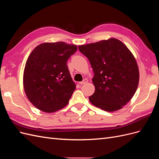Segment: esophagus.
Here are the masks:
<instances>
[{"instance_id":"34e87169","label":"esophagus","mask_w":159,"mask_h":159,"mask_svg":"<svg viewBox=\"0 0 159 159\" xmlns=\"http://www.w3.org/2000/svg\"><path fill=\"white\" fill-rule=\"evenodd\" d=\"M88 80L87 79H85V80H84L82 81H81V82H80L79 84H80V85H82V84H86V83H88Z\"/></svg>"}]
</instances>
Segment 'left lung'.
<instances>
[{"label":"left lung","instance_id":"8db88e82","mask_svg":"<svg viewBox=\"0 0 159 159\" xmlns=\"http://www.w3.org/2000/svg\"><path fill=\"white\" fill-rule=\"evenodd\" d=\"M89 60L94 76L95 92L89 98L105 111L121 109L135 93L139 81L137 61L131 52L116 38L78 46Z\"/></svg>","mask_w":159,"mask_h":159}]
</instances>
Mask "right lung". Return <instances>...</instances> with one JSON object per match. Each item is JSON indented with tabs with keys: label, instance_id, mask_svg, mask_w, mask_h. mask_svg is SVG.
Wrapping results in <instances>:
<instances>
[{
	"label": "right lung",
	"instance_id": "add662e5",
	"mask_svg": "<svg viewBox=\"0 0 159 159\" xmlns=\"http://www.w3.org/2000/svg\"><path fill=\"white\" fill-rule=\"evenodd\" d=\"M77 49L75 45L64 42H45L30 53L23 86L27 98L37 109L53 113L68 105L76 85L66 63Z\"/></svg>",
	"mask_w": 159,
	"mask_h": 159
}]
</instances>
